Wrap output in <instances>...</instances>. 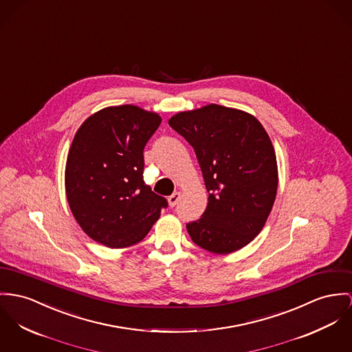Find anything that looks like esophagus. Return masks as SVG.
Masks as SVG:
<instances>
[{
    "mask_svg": "<svg viewBox=\"0 0 352 352\" xmlns=\"http://www.w3.org/2000/svg\"><path fill=\"white\" fill-rule=\"evenodd\" d=\"M179 199H181V192H179V191H175V192H173V194L168 197V205H170L171 208H174V206L178 204Z\"/></svg>",
    "mask_w": 352,
    "mask_h": 352,
    "instance_id": "34e87169",
    "label": "esophagus"
}]
</instances>
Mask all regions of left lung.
Returning a JSON list of instances; mask_svg holds the SVG:
<instances>
[{"instance_id": "8db88e82", "label": "left lung", "mask_w": 352, "mask_h": 352, "mask_svg": "<svg viewBox=\"0 0 352 352\" xmlns=\"http://www.w3.org/2000/svg\"><path fill=\"white\" fill-rule=\"evenodd\" d=\"M168 124L194 148L208 206L186 225L192 243L228 254L264 228L277 192V162L271 139L248 112L209 104L179 112Z\"/></svg>"}]
</instances>
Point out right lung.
<instances>
[{
    "instance_id": "add662e5",
    "label": "right lung",
    "mask_w": 352,
    "mask_h": 352,
    "mask_svg": "<svg viewBox=\"0 0 352 352\" xmlns=\"http://www.w3.org/2000/svg\"><path fill=\"white\" fill-rule=\"evenodd\" d=\"M158 113L126 104L91 115L78 130L65 164L71 212L88 237L109 248L142 241L167 208L143 181V150Z\"/></svg>"
}]
</instances>
